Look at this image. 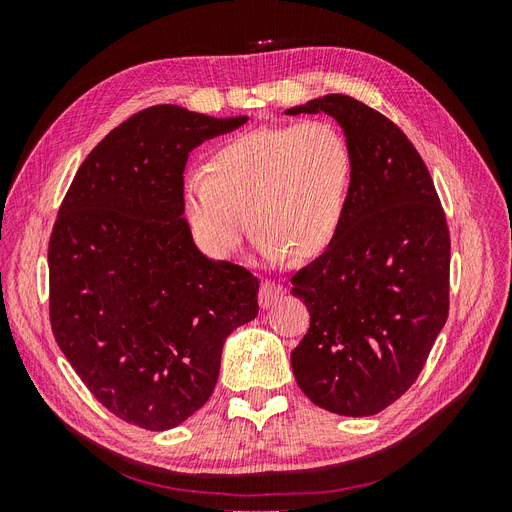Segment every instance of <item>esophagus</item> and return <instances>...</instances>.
Wrapping results in <instances>:
<instances>
[{
	"mask_svg": "<svg viewBox=\"0 0 512 512\" xmlns=\"http://www.w3.org/2000/svg\"><path fill=\"white\" fill-rule=\"evenodd\" d=\"M282 292H284V288L277 282L262 280L260 290H258V301H260L262 307H271L275 303V299H280Z\"/></svg>",
	"mask_w": 512,
	"mask_h": 512,
	"instance_id": "1",
	"label": "esophagus"
}]
</instances>
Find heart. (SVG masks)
<instances>
[{
    "label": "heart",
    "instance_id": "1",
    "mask_svg": "<svg viewBox=\"0 0 512 512\" xmlns=\"http://www.w3.org/2000/svg\"><path fill=\"white\" fill-rule=\"evenodd\" d=\"M350 175L346 136L327 119L245 130L213 149L207 173L185 177L183 215L213 258L235 256L254 222L269 260H309L342 230Z\"/></svg>",
    "mask_w": 512,
    "mask_h": 512
}]
</instances>
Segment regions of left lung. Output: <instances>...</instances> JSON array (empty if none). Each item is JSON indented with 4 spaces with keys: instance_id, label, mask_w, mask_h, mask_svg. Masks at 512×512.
Returning <instances> with one entry per match:
<instances>
[{
    "instance_id": "left-lung-1",
    "label": "left lung",
    "mask_w": 512,
    "mask_h": 512,
    "mask_svg": "<svg viewBox=\"0 0 512 512\" xmlns=\"http://www.w3.org/2000/svg\"><path fill=\"white\" fill-rule=\"evenodd\" d=\"M286 113L331 115L352 156L342 230L290 280L309 309L294 378L324 410L378 414L416 382L448 318L446 215L421 153L389 117L342 94Z\"/></svg>"
}]
</instances>
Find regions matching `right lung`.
I'll use <instances>...</instances> for the list:
<instances>
[{
    "label": "right lung",
    "mask_w": 512,
    "mask_h": 512,
    "mask_svg": "<svg viewBox=\"0 0 512 512\" xmlns=\"http://www.w3.org/2000/svg\"><path fill=\"white\" fill-rule=\"evenodd\" d=\"M247 117L158 104L91 149L49 241L55 342L100 404L149 431L207 404L226 337L258 314V277L198 252L183 170L207 138Z\"/></svg>",
    "instance_id": "right-lung-1"
}]
</instances>
